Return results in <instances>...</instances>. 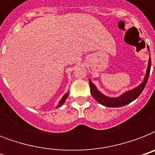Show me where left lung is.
Instances as JSON below:
<instances>
[{
	"label": "left lung",
	"instance_id": "1",
	"mask_svg": "<svg viewBox=\"0 0 155 155\" xmlns=\"http://www.w3.org/2000/svg\"><path fill=\"white\" fill-rule=\"evenodd\" d=\"M150 68H151V58L150 57L149 63H148V68H147V75L145 76L144 81L141 84L137 87L136 88L133 90H130L129 92H125L124 94L121 95L120 97H117V98H111L104 96L101 92L97 89V87L95 86L91 80H89V85H90V92L92 96L95 98V100L100 104H101L102 105L109 107V108H118V107H122L128 104L131 103L134 101L135 99H137L139 97L140 94L142 93L143 89L147 85V83L148 81V78L150 75Z\"/></svg>",
	"mask_w": 155,
	"mask_h": 155
}]
</instances>
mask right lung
Wrapping results in <instances>:
<instances>
[{
    "mask_svg": "<svg viewBox=\"0 0 155 155\" xmlns=\"http://www.w3.org/2000/svg\"><path fill=\"white\" fill-rule=\"evenodd\" d=\"M68 92H67V93H66V94L64 95V96H63V98L61 99L60 101L58 102V105H57V107H56V108H59V107H61V106L63 105V103L65 102V101H66V100H67V98H68Z\"/></svg>",
    "mask_w": 155,
    "mask_h": 155,
    "instance_id": "1",
    "label": "right lung"
}]
</instances>
